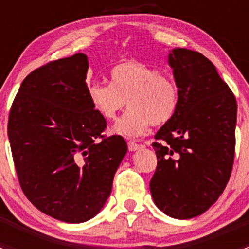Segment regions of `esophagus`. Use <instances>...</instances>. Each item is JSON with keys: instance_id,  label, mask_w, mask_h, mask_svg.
I'll use <instances>...</instances> for the list:
<instances>
[{"instance_id": "esophagus-1", "label": "esophagus", "mask_w": 249, "mask_h": 249, "mask_svg": "<svg viewBox=\"0 0 249 249\" xmlns=\"http://www.w3.org/2000/svg\"><path fill=\"white\" fill-rule=\"evenodd\" d=\"M127 147H129V150L130 152H136V150H139L142 145L137 144V143L132 142V141H130L129 143H127Z\"/></svg>"}]
</instances>
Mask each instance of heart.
I'll list each match as a JSON object with an SVG mask.
<instances>
[{
  "label": "heart",
  "mask_w": 249,
  "mask_h": 249,
  "mask_svg": "<svg viewBox=\"0 0 249 249\" xmlns=\"http://www.w3.org/2000/svg\"><path fill=\"white\" fill-rule=\"evenodd\" d=\"M109 74L110 84L94 82L88 96L106 120L117 119L127 102L130 109L113 126L114 134L139 139L150 124L162 125L172 119L179 104V90L172 78L136 60L119 62Z\"/></svg>",
  "instance_id": "heart-1"
}]
</instances>
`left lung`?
Wrapping results in <instances>:
<instances>
[{
	"label": "left lung",
	"instance_id": "left-lung-1",
	"mask_svg": "<svg viewBox=\"0 0 249 249\" xmlns=\"http://www.w3.org/2000/svg\"><path fill=\"white\" fill-rule=\"evenodd\" d=\"M179 104L153 143L158 166L149 188L157 207L176 219L202 214L224 192L235 157L237 105L214 65L185 48L170 50Z\"/></svg>",
	"mask_w": 249,
	"mask_h": 249
}]
</instances>
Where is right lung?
Listing matches in <instances>:
<instances>
[{"mask_svg":"<svg viewBox=\"0 0 249 249\" xmlns=\"http://www.w3.org/2000/svg\"><path fill=\"white\" fill-rule=\"evenodd\" d=\"M88 69L87 55L78 53L35 70L9 113L22 192L41 212L66 223L87 222L104 208L127 152L122 136H102L107 123L90 104Z\"/></svg>","mask_w":249,"mask_h":249,"instance_id":"add662e5","label":"right lung"}]
</instances>
